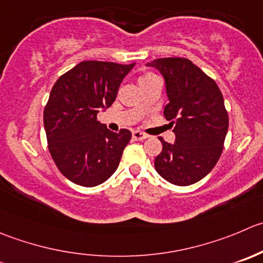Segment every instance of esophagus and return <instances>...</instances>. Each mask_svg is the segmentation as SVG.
<instances>
[{
	"instance_id": "34e87169",
	"label": "esophagus",
	"mask_w": 263,
	"mask_h": 263,
	"mask_svg": "<svg viewBox=\"0 0 263 263\" xmlns=\"http://www.w3.org/2000/svg\"><path fill=\"white\" fill-rule=\"evenodd\" d=\"M146 137H147V135L142 134V132H140V131L132 132V139L136 140V141H142V140H145Z\"/></svg>"
}]
</instances>
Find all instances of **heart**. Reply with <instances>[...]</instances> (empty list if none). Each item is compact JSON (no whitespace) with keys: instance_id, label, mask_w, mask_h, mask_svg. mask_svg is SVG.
I'll return each mask as SVG.
<instances>
[{"instance_id":"obj_1","label":"heart","mask_w":263,"mask_h":263,"mask_svg":"<svg viewBox=\"0 0 263 263\" xmlns=\"http://www.w3.org/2000/svg\"><path fill=\"white\" fill-rule=\"evenodd\" d=\"M149 77H154V74H147V76H145V77H142L141 80H144V78H149Z\"/></svg>"}]
</instances>
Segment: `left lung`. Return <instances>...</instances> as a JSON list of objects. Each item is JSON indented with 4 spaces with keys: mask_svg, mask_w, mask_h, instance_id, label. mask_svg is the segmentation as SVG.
<instances>
[{
    "mask_svg": "<svg viewBox=\"0 0 263 263\" xmlns=\"http://www.w3.org/2000/svg\"><path fill=\"white\" fill-rule=\"evenodd\" d=\"M147 67L164 78L165 119L175 123L173 144L162 141L155 170L168 182L189 186L208 175L223 149L229 117L223 96L212 78L183 58L153 60Z\"/></svg>",
    "mask_w": 263,
    "mask_h": 263,
    "instance_id": "obj_1",
    "label": "left lung"
}]
</instances>
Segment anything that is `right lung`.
<instances>
[{"label":"right lung","instance_id":"right-lung-1","mask_svg":"<svg viewBox=\"0 0 263 263\" xmlns=\"http://www.w3.org/2000/svg\"><path fill=\"white\" fill-rule=\"evenodd\" d=\"M135 64L82 61L61 76L50 92L43 124L50 154L59 171L77 185L93 187L118 168L131 140L98 121L117 98L122 81Z\"/></svg>","mask_w":263,"mask_h":263}]
</instances>
